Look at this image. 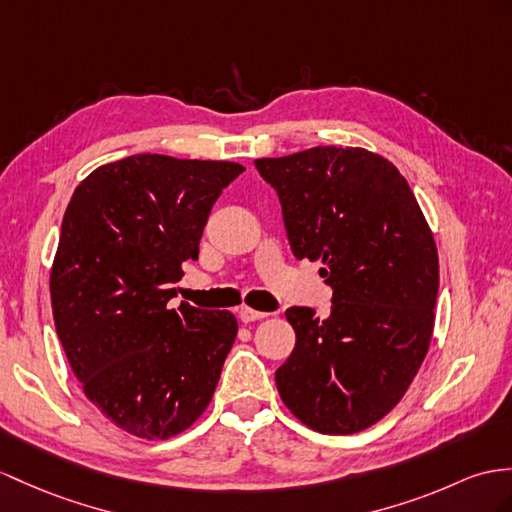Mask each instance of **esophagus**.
<instances>
[{"mask_svg":"<svg viewBox=\"0 0 512 512\" xmlns=\"http://www.w3.org/2000/svg\"><path fill=\"white\" fill-rule=\"evenodd\" d=\"M265 317H267V313H260V310H254V308H247V306L239 308V319H241L243 323H252V321H258V319H265Z\"/></svg>","mask_w":512,"mask_h":512,"instance_id":"34e87169","label":"esophagus"}]
</instances>
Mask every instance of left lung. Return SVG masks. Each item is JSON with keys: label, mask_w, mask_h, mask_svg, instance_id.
Here are the masks:
<instances>
[{"label": "left lung", "mask_w": 512, "mask_h": 512, "mask_svg": "<svg viewBox=\"0 0 512 512\" xmlns=\"http://www.w3.org/2000/svg\"><path fill=\"white\" fill-rule=\"evenodd\" d=\"M278 193L297 260H321L330 315L291 306L295 347L276 371L308 428L352 434L402 400L428 354L439 256L406 178L360 147L254 160Z\"/></svg>", "instance_id": "8db88e82"}]
</instances>
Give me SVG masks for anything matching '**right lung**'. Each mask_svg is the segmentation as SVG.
<instances>
[{
	"instance_id": "obj_1",
	"label": "right lung",
	"mask_w": 512,
	"mask_h": 512,
	"mask_svg": "<svg viewBox=\"0 0 512 512\" xmlns=\"http://www.w3.org/2000/svg\"><path fill=\"white\" fill-rule=\"evenodd\" d=\"M239 162L134 154L73 191L52 267L62 350L84 393L141 439H169L204 413L239 326L230 310L169 308L184 260Z\"/></svg>"
}]
</instances>
